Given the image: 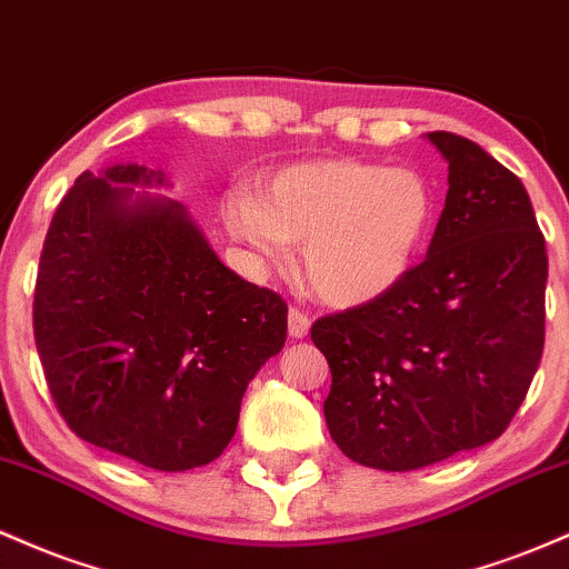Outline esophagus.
<instances>
[{"label":"esophagus","instance_id":"1","mask_svg":"<svg viewBox=\"0 0 569 569\" xmlns=\"http://www.w3.org/2000/svg\"><path fill=\"white\" fill-rule=\"evenodd\" d=\"M287 325H290L292 338H306L311 328V317L306 315L303 309H298V306H290V311H287Z\"/></svg>","mask_w":569,"mask_h":569}]
</instances>
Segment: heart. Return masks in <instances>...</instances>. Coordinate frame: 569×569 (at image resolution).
I'll list each match as a JSON object with an SVG mask.
<instances>
[{
  "label": "heart",
  "mask_w": 569,
  "mask_h": 569,
  "mask_svg": "<svg viewBox=\"0 0 569 569\" xmlns=\"http://www.w3.org/2000/svg\"><path fill=\"white\" fill-rule=\"evenodd\" d=\"M226 226L268 263H282L287 241H303V268L325 301L360 306L408 277L430 239L436 196L419 171L355 158L284 166L233 193Z\"/></svg>",
  "instance_id": "heart-1"
}]
</instances>
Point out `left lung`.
Returning <instances> with one entry per match:
<instances>
[{
    "label": "left lung",
    "instance_id": "obj_1",
    "mask_svg": "<svg viewBox=\"0 0 569 569\" xmlns=\"http://www.w3.org/2000/svg\"><path fill=\"white\" fill-rule=\"evenodd\" d=\"M449 193L419 266L387 296L317 319L325 422L376 470H417L500 438L546 343V239L513 171L449 131Z\"/></svg>",
    "mask_w": 569,
    "mask_h": 569
}]
</instances>
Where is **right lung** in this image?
<instances>
[{
    "label": "right lung",
    "mask_w": 569,
    "mask_h": 569,
    "mask_svg": "<svg viewBox=\"0 0 569 569\" xmlns=\"http://www.w3.org/2000/svg\"><path fill=\"white\" fill-rule=\"evenodd\" d=\"M150 182L163 177L129 163L69 188L40 254L34 343L74 436L177 473L231 443L247 385L284 347L287 303L222 266L182 203H129Z\"/></svg>",
    "instance_id": "right-lung-1"
}]
</instances>
